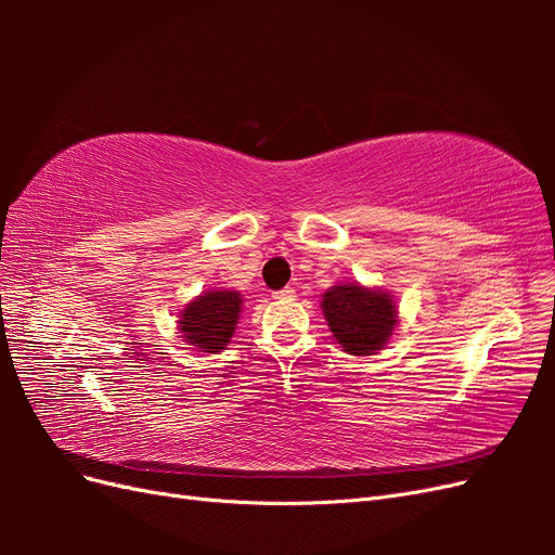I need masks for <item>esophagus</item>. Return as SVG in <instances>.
<instances>
[{
	"mask_svg": "<svg viewBox=\"0 0 555 555\" xmlns=\"http://www.w3.org/2000/svg\"><path fill=\"white\" fill-rule=\"evenodd\" d=\"M294 296H296V289H294V287H284V289H280V292L273 294V298H278V300H294Z\"/></svg>",
	"mask_w": 555,
	"mask_h": 555,
	"instance_id": "1",
	"label": "esophagus"
}]
</instances>
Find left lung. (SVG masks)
<instances>
[{
    "label": "left lung",
    "mask_w": 555,
    "mask_h": 555,
    "mask_svg": "<svg viewBox=\"0 0 555 555\" xmlns=\"http://www.w3.org/2000/svg\"><path fill=\"white\" fill-rule=\"evenodd\" d=\"M322 310L333 338L354 357H373L389 343L398 324V310L391 294L343 282L322 298Z\"/></svg>",
    "instance_id": "8db88e82"
}]
</instances>
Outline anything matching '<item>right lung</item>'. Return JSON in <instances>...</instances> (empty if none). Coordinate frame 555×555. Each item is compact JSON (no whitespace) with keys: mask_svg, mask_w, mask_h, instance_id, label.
I'll use <instances>...</instances> for the list:
<instances>
[{"mask_svg":"<svg viewBox=\"0 0 555 555\" xmlns=\"http://www.w3.org/2000/svg\"><path fill=\"white\" fill-rule=\"evenodd\" d=\"M243 298L238 292L210 289L196 296L178 314V328L188 345L206 354H217L236 333Z\"/></svg>","mask_w":555,"mask_h":555,"instance_id":"add662e5","label":"right lung"}]
</instances>
